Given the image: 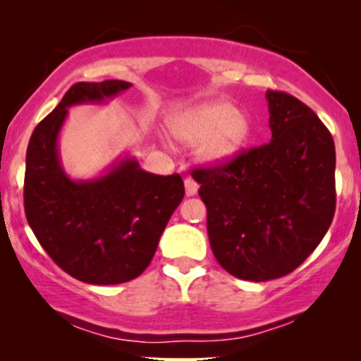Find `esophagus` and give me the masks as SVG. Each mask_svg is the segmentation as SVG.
<instances>
[{
  "mask_svg": "<svg viewBox=\"0 0 361 361\" xmlns=\"http://www.w3.org/2000/svg\"><path fill=\"white\" fill-rule=\"evenodd\" d=\"M185 192H186V197H195V195L198 193L197 181H193L192 178H186V180H185Z\"/></svg>",
  "mask_w": 361,
  "mask_h": 361,
  "instance_id": "esophagus-1",
  "label": "esophagus"
}]
</instances>
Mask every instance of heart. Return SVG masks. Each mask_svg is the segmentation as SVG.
I'll list each match as a JSON object with an SVG mask.
<instances>
[{
    "mask_svg": "<svg viewBox=\"0 0 361 361\" xmlns=\"http://www.w3.org/2000/svg\"><path fill=\"white\" fill-rule=\"evenodd\" d=\"M251 118L229 102L214 100L193 106L173 120L171 135L180 144H197V161L204 166H224L235 159L251 137Z\"/></svg>",
    "mask_w": 361,
    "mask_h": 361,
    "instance_id": "obj_1",
    "label": "heart"
}]
</instances>
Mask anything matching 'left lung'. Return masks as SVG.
Returning <instances> with one entry per match:
<instances>
[{"instance_id":"8db88e82","label":"left lung","mask_w":361,"mask_h":361,"mask_svg":"<svg viewBox=\"0 0 361 361\" xmlns=\"http://www.w3.org/2000/svg\"><path fill=\"white\" fill-rule=\"evenodd\" d=\"M271 140L229 164L195 169L215 258L235 279L288 275L317 247L336 207L329 130L297 98L267 91Z\"/></svg>"}]
</instances>
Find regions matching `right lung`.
Returning a JSON list of instances; mask_svg holds the SVG:
<instances>
[{
  "mask_svg": "<svg viewBox=\"0 0 361 361\" xmlns=\"http://www.w3.org/2000/svg\"><path fill=\"white\" fill-rule=\"evenodd\" d=\"M130 86L118 80L76 82L35 127L27 147V221L47 255L85 283L137 279L185 197L180 175H152L128 154L88 180L69 176L62 166L59 135L69 109L106 105Z\"/></svg>",
  "mask_w": 361,
  "mask_h": 361,
  "instance_id": "1",
  "label": "right lung"
}]
</instances>
